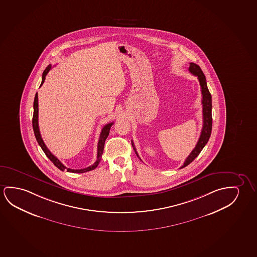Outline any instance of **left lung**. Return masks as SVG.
<instances>
[{
  "label": "left lung",
  "mask_w": 257,
  "mask_h": 257,
  "mask_svg": "<svg viewBox=\"0 0 257 257\" xmlns=\"http://www.w3.org/2000/svg\"><path fill=\"white\" fill-rule=\"evenodd\" d=\"M188 70H189L190 72L192 74H194V76L197 77L199 82H200V85H201V94H202L201 103H202L203 126H202V130H201V135H200V138H199L197 144L195 146V148L193 149V151L190 153L189 156L186 158L185 163L180 168L186 167L199 156V154L203 149L205 145L208 143L209 137L211 135V130H212V99H211V94L209 93L208 86H207V82H206L205 75L203 74V72L201 71L200 66L194 63H190ZM132 145H133V148H134V151L136 153L137 157L140 158L133 141H132Z\"/></svg>",
  "instance_id": "left-lung-1"
}]
</instances>
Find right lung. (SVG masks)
<instances>
[{"instance_id":"add662e5","label":"right lung","mask_w":257,"mask_h":257,"mask_svg":"<svg viewBox=\"0 0 257 257\" xmlns=\"http://www.w3.org/2000/svg\"><path fill=\"white\" fill-rule=\"evenodd\" d=\"M51 70V64H49L48 67L45 69V71L42 73V80H41V86H42V84L44 83L45 78L46 76L49 73V71ZM38 93L35 94L34 97V116H33V128H34V135H35V138L37 140L39 145L41 146V149L43 150V152L45 153V155L47 157H49V160L52 162L53 164L56 165V167L58 168L61 171H67L68 172H73V173H83V172H86V171H93L95 168L98 166V164L100 162L101 159V156H102V153H103V149H104L105 141L106 139L108 138V134H109V130L111 128L112 123H107L106 125L103 126V128L101 129V133H100V139H99V142H98V146H97V159L95 161V163L91 165L89 167L85 168V169H80V170H72L70 168H66L63 165L61 162H60L57 158H56L52 153L49 151V149L45 145L43 140L41 138V133H40V129H39V123H38V116H39V108H38Z\"/></svg>"}]
</instances>
